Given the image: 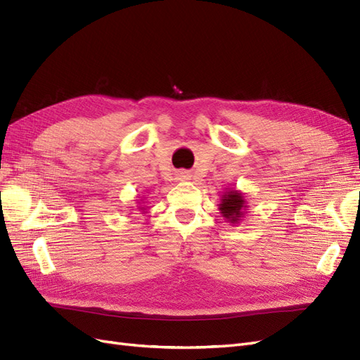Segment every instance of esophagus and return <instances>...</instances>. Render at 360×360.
Returning a JSON list of instances; mask_svg holds the SVG:
<instances>
[{
	"instance_id": "obj_1",
	"label": "esophagus",
	"mask_w": 360,
	"mask_h": 360,
	"mask_svg": "<svg viewBox=\"0 0 360 360\" xmlns=\"http://www.w3.org/2000/svg\"><path fill=\"white\" fill-rule=\"evenodd\" d=\"M189 174L188 172H184V171H180L179 174H177V180H180V181H184V180H189Z\"/></svg>"
}]
</instances>
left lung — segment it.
Returning a JSON list of instances; mask_svg holds the SVG:
<instances>
[{"mask_svg": "<svg viewBox=\"0 0 360 360\" xmlns=\"http://www.w3.org/2000/svg\"><path fill=\"white\" fill-rule=\"evenodd\" d=\"M221 214L226 222L233 225L240 224L248 210V201L245 198L243 192L234 188H226V191L222 192L221 201L217 204Z\"/></svg>", "mask_w": 360, "mask_h": 360, "instance_id": "8db88e82", "label": "left lung"}]
</instances>
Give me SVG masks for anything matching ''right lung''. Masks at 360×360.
<instances>
[{
    "mask_svg": "<svg viewBox=\"0 0 360 360\" xmlns=\"http://www.w3.org/2000/svg\"><path fill=\"white\" fill-rule=\"evenodd\" d=\"M141 201H143V200H141ZM139 204H141V202H139ZM138 209H139L141 212H143V214H144V213H147V207H143V205H139V207H138Z\"/></svg>",
    "mask_w": 360,
    "mask_h": 360,
    "instance_id": "obj_1",
    "label": "right lung"
}]
</instances>
